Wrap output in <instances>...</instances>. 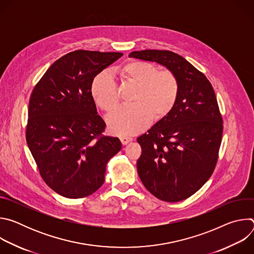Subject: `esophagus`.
<instances>
[{"label": "esophagus", "instance_id": "esophagus-1", "mask_svg": "<svg viewBox=\"0 0 254 254\" xmlns=\"http://www.w3.org/2000/svg\"><path fill=\"white\" fill-rule=\"evenodd\" d=\"M132 138L128 136H121V141L123 144H127L129 141H131Z\"/></svg>", "mask_w": 254, "mask_h": 254}]
</instances>
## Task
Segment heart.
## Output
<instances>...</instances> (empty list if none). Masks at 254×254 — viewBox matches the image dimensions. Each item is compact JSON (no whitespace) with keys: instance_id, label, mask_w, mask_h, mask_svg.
Returning <instances> with one entry per match:
<instances>
[{"instance_id":"obj_1","label":"heart","mask_w":254,"mask_h":254,"mask_svg":"<svg viewBox=\"0 0 254 254\" xmlns=\"http://www.w3.org/2000/svg\"><path fill=\"white\" fill-rule=\"evenodd\" d=\"M120 73L127 81L137 84L133 104L123 105L107 118L110 129L120 135L135 134L147 128L153 117L161 120L175 107L180 84L170 70H159L150 62L132 60L125 64ZM91 93L96 104L111 112L120 100L118 83L110 72L103 71L93 80Z\"/></svg>"}]
</instances>
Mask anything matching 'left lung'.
Segmentation results:
<instances>
[{
    "instance_id": "1",
    "label": "left lung",
    "mask_w": 254,
    "mask_h": 254,
    "mask_svg": "<svg viewBox=\"0 0 254 254\" xmlns=\"http://www.w3.org/2000/svg\"><path fill=\"white\" fill-rule=\"evenodd\" d=\"M129 57L166 66L179 80L173 111L136 139L141 147L136 168L158 199L185 200L207 182L218 160L223 121L214 89L201 71L172 51H133Z\"/></svg>"
}]
</instances>
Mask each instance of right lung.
<instances>
[{
    "instance_id": "add662e5",
    "label": "right lung",
    "mask_w": 254,
    "mask_h": 254,
    "mask_svg": "<svg viewBox=\"0 0 254 254\" xmlns=\"http://www.w3.org/2000/svg\"><path fill=\"white\" fill-rule=\"evenodd\" d=\"M123 53L76 50L56 60L35 85L28 108L26 140L45 183L78 199L104 182L107 162L122 149L119 137L102 134L91 93L94 77Z\"/></svg>"
}]
</instances>
